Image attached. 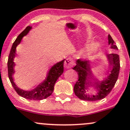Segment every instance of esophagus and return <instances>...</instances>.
I'll use <instances>...</instances> for the list:
<instances>
[{"mask_svg": "<svg viewBox=\"0 0 130 130\" xmlns=\"http://www.w3.org/2000/svg\"><path fill=\"white\" fill-rule=\"evenodd\" d=\"M73 64H74V61L73 60V58L69 57L65 60V63H64V67L66 69H69L73 66Z\"/></svg>", "mask_w": 130, "mask_h": 130, "instance_id": "1", "label": "esophagus"}]
</instances>
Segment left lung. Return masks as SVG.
Masks as SVG:
<instances>
[{
	"instance_id": "left-lung-1",
	"label": "left lung",
	"mask_w": 130,
	"mask_h": 130,
	"mask_svg": "<svg viewBox=\"0 0 130 130\" xmlns=\"http://www.w3.org/2000/svg\"><path fill=\"white\" fill-rule=\"evenodd\" d=\"M108 45H111V49L118 50L114 40L111 35H108ZM110 61V72L106 77L100 80L93 74L89 61H83L77 60L76 65L72 69L75 70L78 75V79L74 85V93L80 100L90 102L100 100L106 97L114 87L119 75L120 64L119 55L117 54L106 55ZM92 86L96 91L95 95H89L86 93L88 87Z\"/></svg>"
}]
</instances>
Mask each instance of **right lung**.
Wrapping results in <instances>:
<instances>
[{
	"label": "right lung",
	"instance_id": "right-lung-1",
	"mask_svg": "<svg viewBox=\"0 0 130 130\" xmlns=\"http://www.w3.org/2000/svg\"><path fill=\"white\" fill-rule=\"evenodd\" d=\"M32 28V27L30 26L26 27L25 29L17 37L16 40L13 42L8 58V75L12 85L20 96L31 100H40L48 97L53 93L55 82L63 72V63L65 59L53 65L48 72L45 79L34 89L24 90L17 87L14 82L13 77V74L15 73L14 67L15 64L13 60L15 57L16 48L20 43L22 38L27 35Z\"/></svg>",
	"mask_w": 130,
	"mask_h": 130
}]
</instances>
